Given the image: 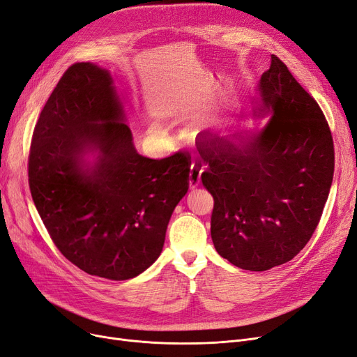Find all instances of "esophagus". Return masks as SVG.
Segmentation results:
<instances>
[{
    "mask_svg": "<svg viewBox=\"0 0 357 357\" xmlns=\"http://www.w3.org/2000/svg\"><path fill=\"white\" fill-rule=\"evenodd\" d=\"M188 182H190V188L194 190L200 185L202 182V169L197 166V165H191V169H190V178H188Z\"/></svg>",
    "mask_w": 357,
    "mask_h": 357,
    "instance_id": "34e87169",
    "label": "esophagus"
}]
</instances>
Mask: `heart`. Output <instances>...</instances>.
I'll return each mask as SVG.
<instances>
[{
	"mask_svg": "<svg viewBox=\"0 0 357 357\" xmlns=\"http://www.w3.org/2000/svg\"><path fill=\"white\" fill-rule=\"evenodd\" d=\"M158 129H160V126H158V125H155V126H154V130H158Z\"/></svg>",
	"mask_w": 357,
	"mask_h": 357,
	"instance_id": "heart-1",
	"label": "heart"
}]
</instances>
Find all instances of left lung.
<instances>
[{"label": "left lung", "instance_id": "1", "mask_svg": "<svg viewBox=\"0 0 357 357\" xmlns=\"http://www.w3.org/2000/svg\"><path fill=\"white\" fill-rule=\"evenodd\" d=\"M256 117L266 125L238 142H199L215 207L210 232L234 266L261 272L291 260L310 240L334 176L326 119L287 66L272 54L257 84Z\"/></svg>", "mask_w": 357, "mask_h": 357}]
</instances>
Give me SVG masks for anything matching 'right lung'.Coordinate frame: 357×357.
I'll use <instances>...</instances> for the list:
<instances>
[{
    "mask_svg": "<svg viewBox=\"0 0 357 357\" xmlns=\"http://www.w3.org/2000/svg\"><path fill=\"white\" fill-rule=\"evenodd\" d=\"M190 158L138 154L110 72L75 63L36 122L31 194L66 259L89 275L125 281L160 256L190 187Z\"/></svg>",
    "mask_w": 357,
    "mask_h": 357,
    "instance_id": "obj_1",
    "label": "right lung"
}]
</instances>
